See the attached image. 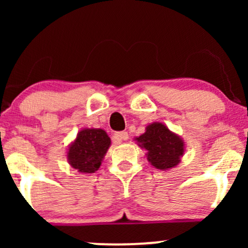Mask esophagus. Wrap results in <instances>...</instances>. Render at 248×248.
<instances>
[{"label": "esophagus", "mask_w": 248, "mask_h": 248, "mask_svg": "<svg viewBox=\"0 0 248 248\" xmlns=\"http://www.w3.org/2000/svg\"><path fill=\"white\" fill-rule=\"evenodd\" d=\"M127 139H128L127 132H119V133L114 134V140H115V142H118V143H121L122 141L127 140Z\"/></svg>", "instance_id": "obj_1"}]
</instances>
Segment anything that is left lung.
<instances>
[{"label":"left lung","instance_id":"left-lung-1","mask_svg":"<svg viewBox=\"0 0 248 248\" xmlns=\"http://www.w3.org/2000/svg\"><path fill=\"white\" fill-rule=\"evenodd\" d=\"M142 149L147 150V160L156 169L168 170L181 162L186 152L182 138L162 122H153L146 127V132L134 139Z\"/></svg>","mask_w":248,"mask_h":248}]
</instances>
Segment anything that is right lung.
I'll return each instance as SVG.
<instances>
[{
	"label": "right lung",
	"mask_w": 248,
	"mask_h": 248,
	"mask_svg": "<svg viewBox=\"0 0 248 248\" xmlns=\"http://www.w3.org/2000/svg\"><path fill=\"white\" fill-rule=\"evenodd\" d=\"M109 146L110 139L104 129L84 128L69 146L67 162L79 172L93 173L100 168Z\"/></svg>",
	"instance_id": "add662e5"
}]
</instances>
